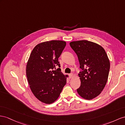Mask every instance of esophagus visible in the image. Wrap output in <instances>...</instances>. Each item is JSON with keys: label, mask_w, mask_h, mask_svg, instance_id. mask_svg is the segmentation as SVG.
Returning a JSON list of instances; mask_svg holds the SVG:
<instances>
[{"label": "esophagus", "mask_w": 125, "mask_h": 125, "mask_svg": "<svg viewBox=\"0 0 125 125\" xmlns=\"http://www.w3.org/2000/svg\"><path fill=\"white\" fill-rule=\"evenodd\" d=\"M73 76V74L72 73H71V74H69V76H70V78H71Z\"/></svg>", "instance_id": "esophagus-1"}]
</instances>
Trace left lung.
Here are the masks:
<instances>
[{
  "label": "left lung",
  "mask_w": 125,
  "mask_h": 125,
  "mask_svg": "<svg viewBox=\"0 0 125 125\" xmlns=\"http://www.w3.org/2000/svg\"><path fill=\"white\" fill-rule=\"evenodd\" d=\"M70 45L78 56L81 85L79 94L87 100L97 97L103 90L108 80L110 61L100 45L87 40L73 41Z\"/></svg>",
  "instance_id": "8db88e82"
}]
</instances>
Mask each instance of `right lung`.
<instances>
[{
    "label": "right lung",
    "mask_w": 125,
    "mask_h": 125,
    "mask_svg": "<svg viewBox=\"0 0 125 125\" xmlns=\"http://www.w3.org/2000/svg\"><path fill=\"white\" fill-rule=\"evenodd\" d=\"M66 46L63 41L53 40L37 44L30 54L26 73L32 93L46 104L55 101L66 83L68 75L60 69L58 58Z\"/></svg>",
    "instance_id": "1"
}]
</instances>
